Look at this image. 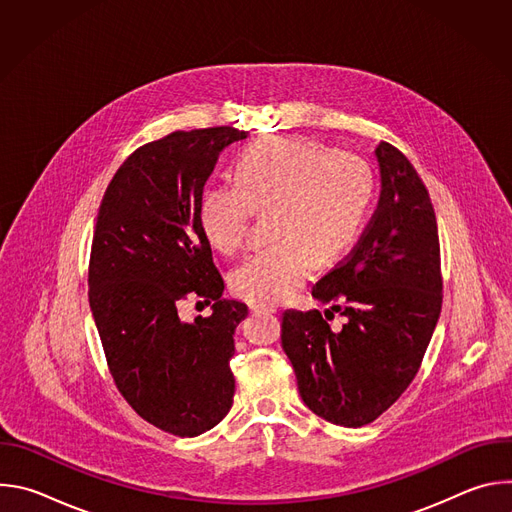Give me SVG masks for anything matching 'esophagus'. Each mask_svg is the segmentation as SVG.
<instances>
[{"label": "esophagus", "mask_w": 512, "mask_h": 512, "mask_svg": "<svg viewBox=\"0 0 512 512\" xmlns=\"http://www.w3.org/2000/svg\"><path fill=\"white\" fill-rule=\"evenodd\" d=\"M251 312L253 314H275L277 308H273V306H251Z\"/></svg>", "instance_id": "1"}]
</instances>
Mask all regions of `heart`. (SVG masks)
<instances>
[{
    "label": "heart",
    "mask_w": 512,
    "mask_h": 512,
    "mask_svg": "<svg viewBox=\"0 0 512 512\" xmlns=\"http://www.w3.org/2000/svg\"><path fill=\"white\" fill-rule=\"evenodd\" d=\"M373 192L364 160L310 139L271 137L239 156L235 182L202 190L198 225L216 251L233 255L245 245L255 212L269 210L273 243L245 259L231 283L243 300L271 306L294 294L316 259L330 261L350 247Z\"/></svg>",
    "instance_id": "heart-1"
}]
</instances>
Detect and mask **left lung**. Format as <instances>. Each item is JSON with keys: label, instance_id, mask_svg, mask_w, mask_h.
Returning <instances> with one entry per match:
<instances>
[{"label": "left lung", "instance_id": "left-lung-1", "mask_svg": "<svg viewBox=\"0 0 512 512\" xmlns=\"http://www.w3.org/2000/svg\"><path fill=\"white\" fill-rule=\"evenodd\" d=\"M381 200L352 253L316 281L324 312L347 318L334 333L318 310H285L281 346L304 403L322 419L360 427L409 387L442 312L440 239L429 194L391 143L375 150Z\"/></svg>", "mask_w": 512, "mask_h": 512}]
</instances>
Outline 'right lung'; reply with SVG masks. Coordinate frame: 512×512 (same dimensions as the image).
<instances>
[{"instance_id": "add662e5", "label": "right lung", "mask_w": 512, "mask_h": 512, "mask_svg": "<svg viewBox=\"0 0 512 512\" xmlns=\"http://www.w3.org/2000/svg\"><path fill=\"white\" fill-rule=\"evenodd\" d=\"M235 127L174 131L135 150L99 206L89 304L113 381L152 425L194 437L233 407L235 330L249 310L223 298L198 200ZM188 295L214 301L208 319L184 323Z\"/></svg>"}]
</instances>
